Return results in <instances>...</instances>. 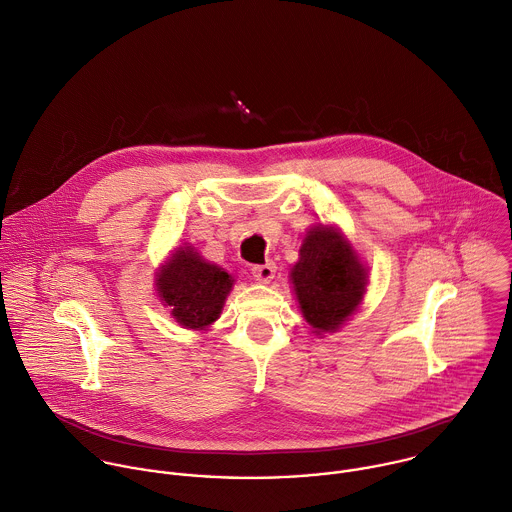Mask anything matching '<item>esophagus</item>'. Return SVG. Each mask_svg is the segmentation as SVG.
Wrapping results in <instances>:
<instances>
[{"instance_id":"34e87169","label":"esophagus","mask_w":512,"mask_h":512,"mask_svg":"<svg viewBox=\"0 0 512 512\" xmlns=\"http://www.w3.org/2000/svg\"><path fill=\"white\" fill-rule=\"evenodd\" d=\"M251 273L257 281L261 283H269L273 277H275V263L273 261H267L265 265H253L251 267Z\"/></svg>"}]
</instances>
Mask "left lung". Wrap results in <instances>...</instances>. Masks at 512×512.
Instances as JSON below:
<instances>
[{"instance_id":"left-lung-1","label":"left lung","mask_w":512,"mask_h":512,"mask_svg":"<svg viewBox=\"0 0 512 512\" xmlns=\"http://www.w3.org/2000/svg\"><path fill=\"white\" fill-rule=\"evenodd\" d=\"M303 317L317 335L335 331L365 295V267L351 245L329 227H313L291 271Z\"/></svg>"}]
</instances>
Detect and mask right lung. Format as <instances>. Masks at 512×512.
<instances>
[{
    "instance_id": "1",
    "label": "right lung",
    "mask_w": 512,
    "mask_h": 512,
    "mask_svg": "<svg viewBox=\"0 0 512 512\" xmlns=\"http://www.w3.org/2000/svg\"><path fill=\"white\" fill-rule=\"evenodd\" d=\"M157 291L171 315L187 329H205L219 319L233 279L221 267L205 263L193 249L173 253L157 275Z\"/></svg>"
}]
</instances>
